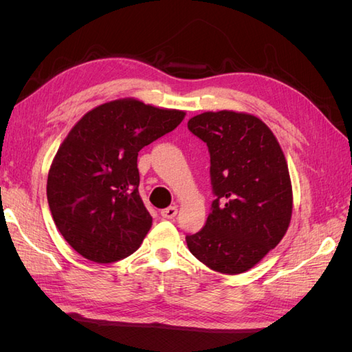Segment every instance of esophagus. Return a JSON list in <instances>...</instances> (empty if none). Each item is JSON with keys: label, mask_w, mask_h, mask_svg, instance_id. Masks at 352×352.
Listing matches in <instances>:
<instances>
[{"label": "esophagus", "mask_w": 352, "mask_h": 352, "mask_svg": "<svg viewBox=\"0 0 352 352\" xmlns=\"http://www.w3.org/2000/svg\"><path fill=\"white\" fill-rule=\"evenodd\" d=\"M177 214V207H168L166 210H162V217L166 219V220H170V219H175Z\"/></svg>", "instance_id": "esophagus-1"}]
</instances>
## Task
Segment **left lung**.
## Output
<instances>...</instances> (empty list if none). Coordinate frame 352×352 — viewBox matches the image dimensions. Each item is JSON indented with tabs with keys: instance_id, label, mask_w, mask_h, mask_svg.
Returning <instances> with one entry per match:
<instances>
[{
	"instance_id": "obj_1",
	"label": "left lung",
	"mask_w": 352,
	"mask_h": 352,
	"mask_svg": "<svg viewBox=\"0 0 352 352\" xmlns=\"http://www.w3.org/2000/svg\"><path fill=\"white\" fill-rule=\"evenodd\" d=\"M210 153L216 199L206 226L186 236L192 255L211 270L239 274L278 245L289 228L292 185L282 148L258 117L206 111L188 122Z\"/></svg>"
}]
</instances>
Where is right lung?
I'll list each match as a JSON object with an SVG mask.
<instances>
[{"label": "right lung", "instance_id": "add662e5", "mask_svg": "<svg viewBox=\"0 0 352 352\" xmlns=\"http://www.w3.org/2000/svg\"><path fill=\"white\" fill-rule=\"evenodd\" d=\"M185 114L123 98L72 127L50 167L47 198L57 229L82 257L114 263L141 247L153 217L138 190V153Z\"/></svg>", "mask_w": 352, "mask_h": 352}]
</instances>
